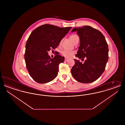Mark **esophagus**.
<instances>
[{"label":"esophagus","instance_id":"1","mask_svg":"<svg viewBox=\"0 0 125 125\" xmlns=\"http://www.w3.org/2000/svg\"><path fill=\"white\" fill-rule=\"evenodd\" d=\"M68 60H69V59H67V58H65V61H68Z\"/></svg>","mask_w":125,"mask_h":125}]
</instances>
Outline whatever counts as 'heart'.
<instances>
[{"instance_id":"b5f03b06","label":"heart","mask_w":125,"mask_h":125,"mask_svg":"<svg viewBox=\"0 0 125 125\" xmlns=\"http://www.w3.org/2000/svg\"><path fill=\"white\" fill-rule=\"evenodd\" d=\"M77 35H75V34H73L71 36H70L69 38L73 42L74 39L77 36ZM62 54L66 58H71L72 57V56L74 54V52L72 51H68V50H65L64 51L62 52Z\"/></svg>"}]
</instances>
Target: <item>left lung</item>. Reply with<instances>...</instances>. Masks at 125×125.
I'll use <instances>...</instances> for the list:
<instances>
[{
  "mask_svg": "<svg viewBox=\"0 0 125 125\" xmlns=\"http://www.w3.org/2000/svg\"><path fill=\"white\" fill-rule=\"evenodd\" d=\"M77 32L80 45L75 55L79 59L86 60L83 64L74 60L71 70L73 78L78 82L89 83L97 80L104 71L108 60L109 49L103 34L89 26L74 28L72 32Z\"/></svg>",
  "mask_w": 125,
  "mask_h": 125,
  "instance_id": "obj_1",
  "label": "left lung"
}]
</instances>
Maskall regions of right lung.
I'll return each mask as SVG.
<instances>
[{"instance_id": "add662e5", "label": "right lung", "mask_w": 125, "mask_h": 125, "mask_svg": "<svg viewBox=\"0 0 125 125\" xmlns=\"http://www.w3.org/2000/svg\"><path fill=\"white\" fill-rule=\"evenodd\" d=\"M71 28L44 24L30 35L26 44L24 58L30 76L37 83H47L56 77L59 65L64 61L65 58L57 53L51 59L48 52L57 47Z\"/></svg>"}]
</instances>
